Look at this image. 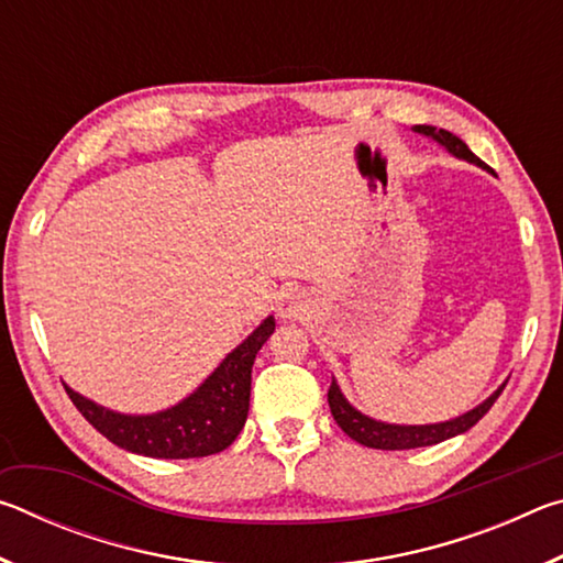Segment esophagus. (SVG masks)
<instances>
[{
    "mask_svg": "<svg viewBox=\"0 0 563 563\" xmlns=\"http://www.w3.org/2000/svg\"><path fill=\"white\" fill-rule=\"evenodd\" d=\"M298 312H300V305L295 302V300H283L280 302V316L283 318H298Z\"/></svg>",
    "mask_w": 563,
    "mask_h": 563,
    "instance_id": "1",
    "label": "esophagus"
}]
</instances>
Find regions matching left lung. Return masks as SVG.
I'll return each mask as SVG.
<instances>
[{"label": "left lung", "instance_id": "left-lung-1", "mask_svg": "<svg viewBox=\"0 0 563 563\" xmlns=\"http://www.w3.org/2000/svg\"><path fill=\"white\" fill-rule=\"evenodd\" d=\"M417 133H424V136H432L440 141L444 148H450L454 156H460L464 161H472V164L487 168L479 156H474L470 146L464 144L462 139H456L454 133L444 131V129H434V126H415ZM507 385H501L497 393H494L487 402H482L472 412H466L462 417L452 419V422H440V424H422V427H399V424H385V422H375L365 415H360L355 407L347 405V399L342 397L340 387L332 379V385L328 389V402H330V412L335 417V422L342 432H345L350 440H355L360 444L369 446V450H415V446H430V444H440L444 440H450L454 434H462L474 427L479 419L489 412L492 405L497 402V397L501 395V389Z\"/></svg>", "mask_w": 563, "mask_h": 563}]
</instances>
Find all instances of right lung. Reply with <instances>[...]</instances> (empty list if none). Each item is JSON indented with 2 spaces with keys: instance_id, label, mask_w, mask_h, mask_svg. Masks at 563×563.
Here are the masks:
<instances>
[{
  "instance_id": "1",
  "label": "right lung",
  "mask_w": 563,
  "mask_h": 563,
  "mask_svg": "<svg viewBox=\"0 0 563 563\" xmlns=\"http://www.w3.org/2000/svg\"><path fill=\"white\" fill-rule=\"evenodd\" d=\"M275 320L263 325L228 355L221 367L184 402L158 415L129 417L109 412L91 399L64 387L84 419L121 450L158 456V460H194L223 452L241 434L251 405V373L263 342L273 335Z\"/></svg>"
}]
</instances>
